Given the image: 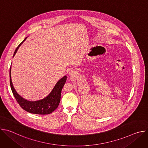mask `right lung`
Masks as SVG:
<instances>
[{
	"label": "right lung",
	"instance_id": "1",
	"mask_svg": "<svg viewBox=\"0 0 148 148\" xmlns=\"http://www.w3.org/2000/svg\"><path fill=\"white\" fill-rule=\"evenodd\" d=\"M27 37L16 48L13 57L16 53L18 47L21 46L23 41L26 39ZM10 84L12 89V91L14 97H15L17 102L19 104L22 108L26 111L32 113L39 115H47L53 112L57 108L61 98V92L63 86H64V84L66 82L67 77H63L60 79L56 84L52 91L50 94L46 97L45 98L36 101H29L25 99L22 97H21L14 90L13 84L12 82L11 75H10Z\"/></svg>",
	"mask_w": 148,
	"mask_h": 148
}]
</instances>
